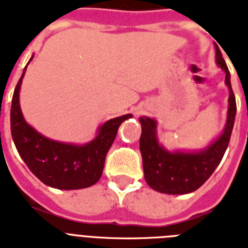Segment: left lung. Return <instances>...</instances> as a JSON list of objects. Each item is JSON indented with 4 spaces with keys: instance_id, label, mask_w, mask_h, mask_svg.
Segmentation results:
<instances>
[{
    "instance_id": "8db88e82",
    "label": "left lung",
    "mask_w": 248,
    "mask_h": 248,
    "mask_svg": "<svg viewBox=\"0 0 248 248\" xmlns=\"http://www.w3.org/2000/svg\"><path fill=\"white\" fill-rule=\"evenodd\" d=\"M217 63L225 71V84L229 88V109L224 132L218 140L201 153H170L158 144L155 135V121L152 118H140L141 136L140 150L142 155L144 176L153 190L162 194H188L202 186L224 155L228 148L233 124H234L235 98L231 86V74L225 65L224 58L218 47Z\"/></svg>"
}]
</instances>
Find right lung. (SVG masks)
Returning <instances> with one entry per match:
<instances>
[{
    "instance_id": "obj_1",
    "label": "right lung",
    "mask_w": 248,
    "mask_h": 248,
    "mask_svg": "<svg viewBox=\"0 0 248 248\" xmlns=\"http://www.w3.org/2000/svg\"><path fill=\"white\" fill-rule=\"evenodd\" d=\"M25 70L14 92L10 116L11 135L20 156L47 186L60 190H78L95 185L103 173L107 153L113 144L120 124L132 116L124 114L107 121L99 128L98 136L82 146L48 140L30 127L21 114L19 92Z\"/></svg>"
}]
</instances>
